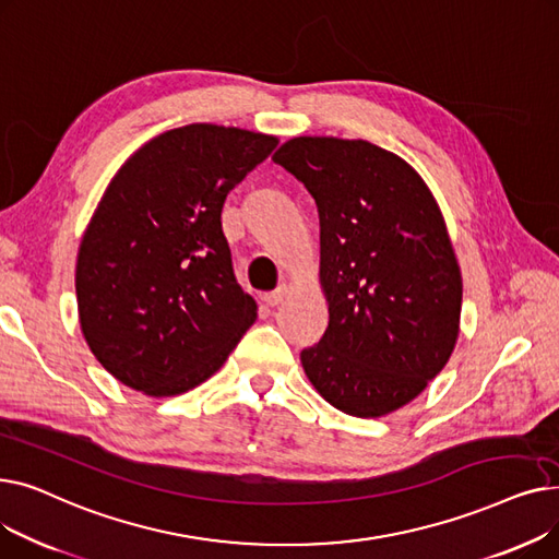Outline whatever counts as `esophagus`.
<instances>
[{
    "mask_svg": "<svg viewBox=\"0 0 559 559\" xmlns=\"http://www.w3.org/2000/svg\"><path fill=\"white\" fill-rule=\"evenodd\" d=\"M285 295H287V285H278L274 292H267V295H262V301L267 304L270 308H276L278 304H283Z\"/></svg>",
    "mask_w": 559,
    "mask_h": 559,
    "instance_id": "34e87169",
    "label": "esophagus"
}]
</instances>
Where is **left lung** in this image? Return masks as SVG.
Here are the masks:
<instances>
[{
  "label": "left lung",
  "instance_id": "left-lung-1",
  "mask_svg": "<svg viewBox=\"0 0 559 559\" xmlns=\"http://www.w3.org/2000/svg\"><path fill=\"white\" fill-rule=\"evenodd\" d=\"M312 194L329 329L301 350L314 390L354 417L419 396L457 340L462 276L421 176L367 140L295 138L274 154Z\"/></svg>",
  "mask_w": 559,
  "mask_h": 559
}]
</instances>
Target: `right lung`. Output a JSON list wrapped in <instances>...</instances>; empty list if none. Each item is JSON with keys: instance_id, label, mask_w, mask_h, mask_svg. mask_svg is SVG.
Here are the masks:
<instances>
[{"instance_id": "1", "label": "right lung", "mask_w": 559, "mask_h": 559, "mask_svg": "<svg viewBox=\"0 0 559 559\" xmlns=\"http://www.w3.org/2000/svg\"><path fill=\"white\" fill-rule=\"evenodd\" d=\"M274 135L188 124L138 150L106 188L76 258L83 337L102 367L150 396L211 378L255 321L222 230L228 192Z\"/></svg>"}]
</instances>
